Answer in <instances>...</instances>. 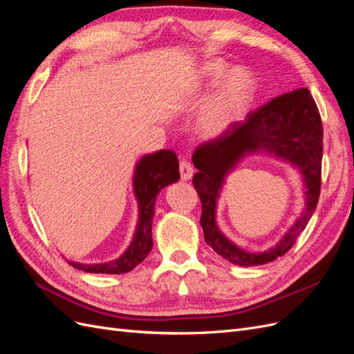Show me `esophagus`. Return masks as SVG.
Instances as JSON below:
<instances>
[{
	"label": "esophagus",
	"mask_w": 354,
	"mask_h": 354,
	"mask_svg": "<svg viewBox=\"0 0 354 354\" xmlns=\"http://www.w3.org/2000/svg\"><path fill=\"white\" fill-rule=\"evenodd\" d=\"M180 176L183 181H189L194 176V167H192L187 160H181L180 162Z\"/></svg>",
	"instance_id": "1"
}]
</instances>
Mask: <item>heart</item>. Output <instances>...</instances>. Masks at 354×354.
<instances>
[{
    "label": "heart",
    "instance_id": "1",
    "mask_svg": "<svg viewBox=\"0 0 354 354\" xmlns=\"http://www.w3.org/2000/svg\"><path fill=\"white\" fill-rule=\"evenodd\" d=\"M226 71L227 65L223 60L205 62L199 68L187 93L174 102L177 108H183L198 94L207 91L221 78L216 90L203 102L195 118V131L208 140L226 134L248 109L254 97L255 80L248 71L236 68L225 75Z\"/></svg>",
    "mask_w": 354,
    "mask_h": 354
}]
</instances>
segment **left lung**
Segmentation results:
<instances>
[{
  "instance_id": "1",
  "label": "left lung",
  "mask_w": 354,
  "mask_h": 354,
  "mask_svg": "<svg viewBox=\"0 0 354 354\" xmlns=\"http://www.w3.org/2000/svg\"><path fill=\"white\" fill-rule=\"evenodd\" d=\"M324 128L317 106L307 88L281 94L236 122L216 140L194 153V186L202 202L201 226L205 242L232 264L250 267L274 261L291 250L316 209L322 173ZM266 153L299 168L304 176L306 207L272 249L252 253L239 249L216 226V202L227 176L246 156Z\"/></svg>"
}]
</instances>
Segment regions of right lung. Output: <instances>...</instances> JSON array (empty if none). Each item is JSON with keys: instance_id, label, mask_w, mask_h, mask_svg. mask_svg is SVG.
<instances>
[{"instance_id": "1", "label": "right lung", "mask_w": 354, "mask_h": 354, "mask_svg": "<svg viewBox=\"0 0 354 354\" xmlns=\"http://www.w3.org/2000/svg\"><path fill=\"white\" fill-rule=\"evenodd\" d=\"M178 159L173 151H158L143 155L134 168L133 190L138 205V220L133 239L121 257L108 263L68 261L72 267L87 273L121 274L133 270L152 251V223L155 202L160 190L178 181Z\"/></svg>"}]
</instances>
